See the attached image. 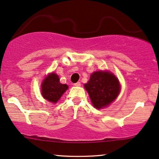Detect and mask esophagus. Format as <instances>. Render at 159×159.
I'll return each instance as SVG.
<instances>
[{
    "instance_id": "obj_1",
    "label": "esophagus",
    "mask_w": 159,
    "mask_h": 159,
    "mask_svg": "<svg viewBox=\"0 0 159 159\" xmlns=\"http://www.w3.org/2000/svg\"><path fill=\"white\" fill-rule=\"evenodd\" d=\"M74 86H81V82H77V83H75V84H74Z\"/></svg>"
}]
</instances>
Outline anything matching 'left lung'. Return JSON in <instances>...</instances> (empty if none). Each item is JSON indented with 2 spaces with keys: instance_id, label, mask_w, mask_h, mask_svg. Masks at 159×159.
<instances>
[{
  "instance_id": "8db88e82",
  "label": "left lung",
  "mask_w": 159,
  "mask_h": 159,
  "mask_svg": "<svg viewBox=\"0 0 159 159\" xmlns=\"http://www.w3.org/2000/svg\"><path fill=\"white\" fill-rule=\"evenodd\" d=\"M92 103L96 108L106 107L112 103L120 92V82L109 72H94L89 81L84 84Z\"/></svg>"
}]
</instances>
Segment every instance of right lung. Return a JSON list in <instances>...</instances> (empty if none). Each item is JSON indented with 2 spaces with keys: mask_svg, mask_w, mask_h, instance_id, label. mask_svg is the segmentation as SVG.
Wrapping results in <instances>:
<instances>
[{
  "mask_svg": "<svg viewBox=\"0 0 159 159\" xmlns=\"http://www.w3.org/2000/svg\"><path fill=\"white\" fill-rule=\"evenodd\" d=\"M67 89V84L60 83L59 76L53 73L49 74L42 84V94L45 99L55 103Z\"/></svg>",
  "mask_w": 159,
  "mask_h": 159,
  "instance_id": "1",
  "label": "right lung"
}]
</instances>
